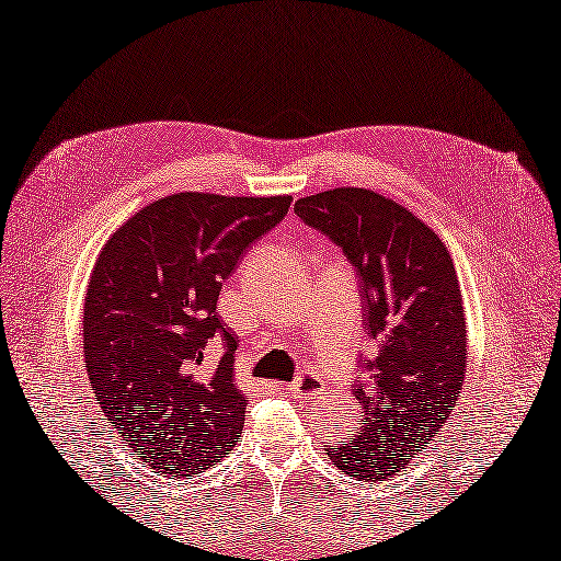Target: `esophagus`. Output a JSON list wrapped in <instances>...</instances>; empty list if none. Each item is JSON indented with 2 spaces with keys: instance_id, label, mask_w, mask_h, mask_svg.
I'll return each instance as SVG.
<instances>
[{
  "instance_id": "obj_1",
  "label": "esophagus",
  "mask_w": 561,
  "mask_h": 561,
  "mask_svg": "<svg viewBox=\"0 0 561 561\" xmlns=\"http://www.w3.org/2000/svg\"><path fill=\"white\" fill-rule=\"evenodd\" d=\"M308 389V394L310 391H322V387H320V381L318 379H312V377H300V379H296V381H290V385H286V391L288 394H293V397H298V394H302V391Z\"/></svg>"
}]
</instances>
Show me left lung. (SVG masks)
Instances as JSON below:
<instances>
[{"instance_id": "left-lung-1", "label": "left lung", "mask_w": 561, "mask_h": 561, "mask_svg": "<svg viewBox=\"0 0 561 561\" xmlns=\"http://www.w3.org/2000/svg\"><path fill=\"white\" fill-rule=\"evenodd\" d=\"M296 214L352 263L379 350L359 362L369 379L355 385L365 426L325 450L342 473L379 483L436 438L463 389L468 337L454 259L424 221L369 190L302 196Z\"/></svg>"}]
</instances>
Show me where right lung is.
Wrapping results in <instances>:
<instances>
[{"mask_svg": "<svg viewBox=\"0 0 561 561\" xmlns=\"http://www.w3.org/2000/svg\"><path fill=\"white\" fill-rule=\"evenodd\" d=\"M290 196L182 192L152 202L98 255L83 352L107 421L164 478L204 473L236 446L245 397L236 340L216 316L221 283L288 214ZM214 341L225 355L205 359Z\"/></svg>", "mask_w": 561, "mask_h": 561, "instance_id": "right-lung-1", "label": "right lung"}]
</instances>
